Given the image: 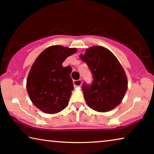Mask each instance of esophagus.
I'll return each mask as SVG.
<instances>
[{
	"label": "esophagus",
	"instance_id": "obj_1",
	"mask_svg": "<svg viewBox=\"0 0 154 154\" xmlns=\"http://www.w3.org/2000/svg\"><path fill=\"white\" fill-rule=\"evenodd\" d=\"M82 79H77V80H74L73 81V84H74V86H75V87H80L82 85Z\"/></svg>",
	"mask_w": 154,
	"mask_h": 154
}]
</instances>
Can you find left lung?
Returning a JSON list of instances; mask_svg holds the SVG:
<instances>
[{
  "instance_id": "left-lung-1",
  "label": "left lung",
  "mask_w": 154,
  "mask_h": 154,
  "mask_svg": "<svg viewBox=\"0 0 154 154\" xmlns=\"http://www.w3.org/2000/svg\"><path fill=\"white\" fill-rule=\"evenodd\" d=\"M80 58L93 77L91 84L85 82L82 87L87 105L98 112L117 107L128 89V79L116 57L106 48L93 46Z\"/></svg>"
}]
</instances>
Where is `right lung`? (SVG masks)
Returning a JSON list of instances; mask_svg holds the SVG:
<instances>
[{"instance_id":"1","label":"right lung","mask_w":154,"mask_h":154,"mask_svg":"<svg viewBox=\"0 0 154 154\" xmlns=\"http://www.w3.org/2000/svg\"><path fill=\"white\" fill-rule=\"evenodd\" d=\"M76 48L53 46L43 51L32 66L26 80V90L34 105L42 111L55 114L65 109L74 89L72 67H63Z\"/></svg>"}]
</instances>
